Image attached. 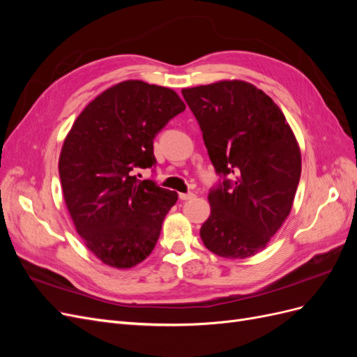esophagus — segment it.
<instances>
[{
  "mask_svg": "<svg viewBox=\"0 0 357 357\" xmlns=\"http://www.w3.org/2000/svg\"><path fill=\"white\" fill-rule=\"evenodd\" d=\"M197 195L195 193H180V199L183 201H188V199H193Z\"/></svg>",
  "mask_w": 357,
  "mask_h": 357,
  "instance_id": "obj_1",
  "label": "esophagus"
}]
</instances>
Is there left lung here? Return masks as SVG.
I'll use <instances>...</instances> for the list:
<instances>
[{
    "label": "left lung",
    "instance_id": "obj_1",
    "mask_svg": "<svg viewBox=\"0 0 357 357\" xmlns=\"http://www.w3.org/2000/svg\"><path fill=\"white\" fill-rule=\"evenodd\" d=\"M181 93L215 171L235 178L208 193L201 240L218 256L250 257L290 214L301 177L298 139L280 107L248 82L220 80Z\"/></svg>",
    "mask_w": 357,
    "mask_h": 357
}]
</instances>
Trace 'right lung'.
<instances>
[{
	"instance_id": "add662e5",
	"label": "right lung",
	"mask_w": 357,
	"mask_h": 357,
	"mask_svg": "<svg viewBox=\"0 0 357 357\" xmlns=\"http://www.w3.org/2000/svg\"><path fill=\"white\" fill-rule=\"evenodd\" d=\"M185 109L176 91L125 80L86 105L63 139V199L75 231L102 264L132 268L155 248L178 195L139 181L134 171L155 164L153 138Z\"/></svg>"
}]
</instances>
